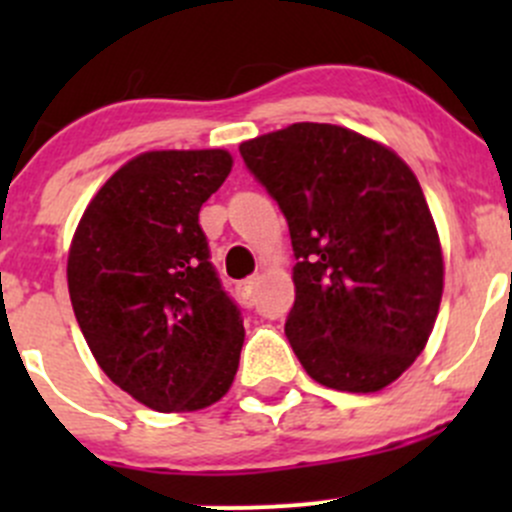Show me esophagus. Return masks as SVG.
Listing matches in <instances>:
<instances>
[{"mask_svg":"<svg viewBox=\"0 0 512 512\" xmlns=\"http://www.w3.org/2000/svg\"><path fill=\"white\" fill-rule=\"evenodd\" d=\"M257 282H260V277H247V280L240 282V299H242V304H245V307H255Z\"/></svg>","mask_w":512,"mask_h":512,"instance_id":"1","label":"esophagus"}]
</instances>
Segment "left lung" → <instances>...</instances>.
I'll return each instance as SVG.
<instances>
[{
    "label": "left lung",
    "instance_id": "obj_1",
    "mask_svg": "<svg viewBox=\"0 0 512 512\" xmlns=\"http://www.w3.org/2000/svg\"><path fill=\"white\" fill-rule=\"evenodd\" d=\"M287 218L297 257L285 334L314 381L371 394L423 352L443 294L436 225L414 170L332 123H292L240 146Z\"/></svg>",
    "mask_w": 512,
    "mask_h": 512
}]
</instances>
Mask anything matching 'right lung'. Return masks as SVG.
<instances>
[{
  "label": "right lung",
  "mask_w": 512,
  "mask_h": 512,
  "mask_svg": "<svg viewBox=\"0 0 512 512\" xmlns=\"http://www.w3.org/2000/svg\"><path fill=\"white\" fill-rule=\"evenodd\" d=\"M230 170L220 148L141 153L103 183L71 240V307L91 354L163 414L220 401L240 364V309L198 223Z\"/></svg>",
  "instance_id": "1"
}]
</instances>
